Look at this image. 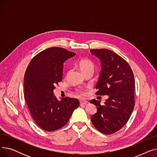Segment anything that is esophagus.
<instances>
[{"mask_svg": "<svg viewBox=\"0 0 157 157\" xmlns=\"http://www.w3.org/2000/svg\"><path fill=\"white\" fill-rule=\"evenodd\" d=\"M79 102H80L81 105H85V104H86L88 103V101L85 99H81L79 101Z\"/></svg>", "mask_w": 157, "mask_h": 157, "instance_id": "esophagus-1", "label": "esophagus"}]
</instances>
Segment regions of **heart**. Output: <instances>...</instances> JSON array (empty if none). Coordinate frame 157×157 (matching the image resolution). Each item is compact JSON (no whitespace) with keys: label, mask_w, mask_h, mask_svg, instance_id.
<instances>
[{"label":"heart","mask_w":157,"mask_h":157,"mask_svg":"<svg viewBox=\"0 0 157 157\" xmlns=\"http://www.w3.org/2000/svg\"><path fill=\"white\" fill-rule=\"evenodd\" d=\"M78 67L83 74L88 71H94V63L88 59L80 60L78 63Z\"/></svg>","instance_id":"obj_1"}]
</instances>
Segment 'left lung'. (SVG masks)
<instances>
[{
  "mask_svg": "<svg viewBox=\"0 0 157 157\" xmlns=\"http://www.w3.org/2000/svg\"><path fill=\"white\" fill-rule=\"evenodd\" d=\"M90 52L100 60L101 66L96 95H108L104 105L95 99L90 101L97 108L91 121L101 132L111 134L126 124L134 109V74L128 63L114 52L94 49Z\"/></svg>",
  "mask_w": 157,
  "mask_h": 157,
  "instance_id": "1",
  "label": "left lung"
}]
</instances>
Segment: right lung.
<instances>
[{"instance_id":"add662e5","label":"right lung","mask_w":157,"mask_h":157,"mask_svg":"<svg viewBox=\"0 0 157 157\" xmlns=\"http://www.w3.org/2000/svg\"><path fill=\"white\" fill-rule=\"evenodd\" d=\"M76 55L59 47L36 55L25 74V99L32 118L40 128L52 132L63 127L79 105L77 98L54 95L55 85L62 80L63 63Z\"/></svg>"}]
</instances>
